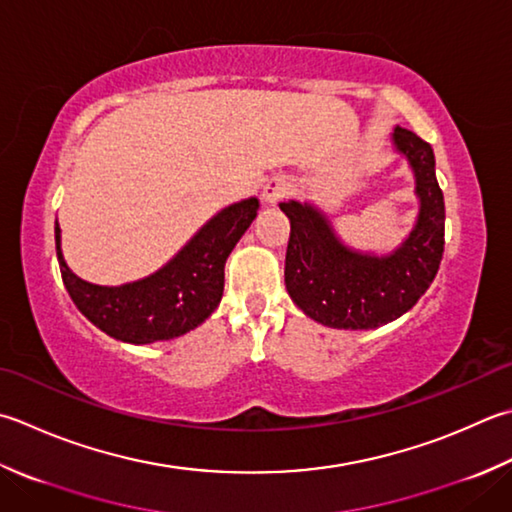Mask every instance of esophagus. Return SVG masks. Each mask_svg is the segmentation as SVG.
<instances>
[{
	"mask_svg": "<svg viewBox=\"0 0 512 512\" xmlns=\"http://www.w3.org/2000/svg\"><path fill=\"white\" fill-rule=\"evenodd\" d=\"M288 190H290V184H288V179L284 175H277L273 179H268L266 186H264V202L270 204V206H275L277 202H282V199L288 195Z\"/></svg>",
	"mask_w": 512,
	"mask_h": 512,
	"instance_id": "34e87169",
	"label": "esophagus"
}]
</instances>
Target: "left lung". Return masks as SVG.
<instances>
[{"instance_id":"8db88e82","label":"left lung","mask_w":512,"mask_h":512,"mask_svg":"<svg viewBox=\"0 0 512 512\" xmlns=\"http://www.w3.org/2000/svg\"><path fill=\"white\" fill-rule=\"evenodd\" d=\"M393 144L415 173L417 224L390 255L348 248L322 210L282 202L290 219L284 282L293 302L315 322L344 328H379L402 317L422 297L444 255V193L435 177L433 148L413 130L395 126Z\"/></svg>"}]
</instances>
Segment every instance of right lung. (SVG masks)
Instances as JSON below:
<instances>
[{
	"label": "right lung",
	"mask_w": 512,
	"mask_h": 512,
	"mask_svg": "<svg viewBox=\"0 0 512 512\" xmlns=\"http://www.w3.org/2000/svg\"><path fill=\"white\" fill-rule=\"evenodd\" d=\"M257 208L259 202L250 197L219 210L164 268L124 286H97L79 279L64 262L62 230L55 224L64 286L88 322L119 342L153 344L186 335L222 302L226 259L253 224Z\"/></svg>",
	"instance_id": "right-lung-1"
}]
</instances>
